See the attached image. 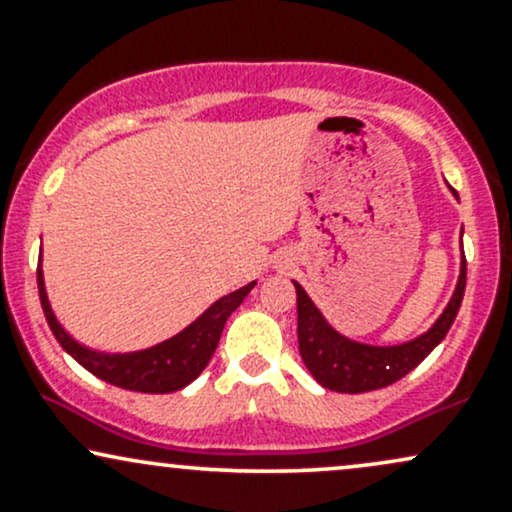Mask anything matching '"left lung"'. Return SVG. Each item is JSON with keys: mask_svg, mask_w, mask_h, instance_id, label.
I'll list each match as a JSON object with an SVG mask.
<instances>
[{"mask_svg": "<svg viewBox=\"0 0 512 512\" xmlns=\"http://www.w3.org/2000/svg\"><path fill=\"white\" fill-rule=\"evenodd\" d=\"M293 286H296L298 303V349H301L305 368L327 390L361 395V392L380 390V387L397 383L443 342L462 305L464 286H467V260H462L457 289L452 293L448 308L436 320V325L414 342L399 346L349 342L327 325L325 317L308 298V293L301 289V284L293 281Z\"/></svg>", "mask_w": 512, "mask_h": 512, "instance_id": "left-lung-1", "label": "left lung"}]
</instances>
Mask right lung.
<instances>
[{
	"label": "right lung",
	"instance_id": "obj_1",
	"mask_svg": "<svg viewBox=\"0 0 512 512\" xmlns=\"http://www.w3.org/2000/svg\"><path fill=\"white\" fill-rule=\"evenodd\" d=\"M252 286H255V281L219 298L207 313L197 317L187 330L175 334L168 342L144 351H134V354H101V351L86 349V346L74 342L62 330V325L57 322L50 308L48 293H45L43 269L38 267L40 305H43L45 320H48L50 330L62 349L76 363H81L88 373L105 380V383L122 387V390L149 392V395H166V392L182 390V387L190 385L207 368L216 346H219L223 325H226L233 310L243 303V298L252 291Z\"/></svg>",
	"mask_w": 512,
	"mask_h": 512
}]
</instances>
